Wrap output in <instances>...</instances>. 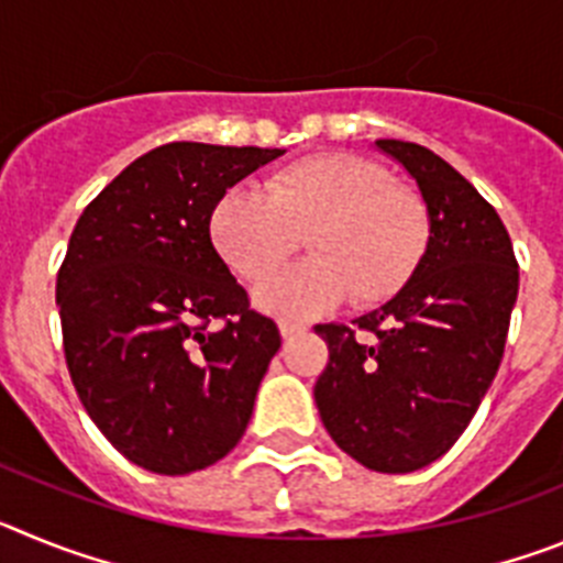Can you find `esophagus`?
Wrapping results in <instances>:
<instances>
[{"label": "esophagus", "mask_w": 563, "mask_h": 563, "mask_svg": "<svg viewBox=\"0 0 563 563\" xmlns=\"http://www.w3.org/2000/svg\"><path fill=\"white\" fill-rule=\"evenodd\" d=\"M305 330H307V327L298 324V321H287V318H282V321H278V332H282V338L301 335Z\"/></svg>", "instance_id": "1"}]
</instances>
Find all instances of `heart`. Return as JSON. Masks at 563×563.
Returning <instances> with one entry per match:
<instances>
[{
	"label": "heart",
	"instance_id": "b5f03b06",
	"mask_svg": "<svg viewBox=\"0 0 563 563\" xmlns=\"http://www.w3.org/2000/svg\"><path fill=\"white\" fill-rule=\"evenodd\" d=\"M211 245L245 282H262L307 245L316 256L258 287L278 316H318L350 296L355 307L395 298L431 245L426 200L361 154H310L271 174L267 194L228 188L208 217Z\"/></svg>",
	"mask_w": 563,
	"mask_h": 563
}]
</instances>
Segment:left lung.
Listing matches in <instances>:
<instances>
[{
	"label": "left lung",
	"mask_w": 563,
	"mask_h": 563,
	"mask_svg": "<svg viewBox=\"0 0 563 563\" xmlns=\"http://www.w3.org/2000/svg\"><path fill=\"white\" fill-rule=\"evenodd\" d=\"M377 146L420 186L431 245L389 305L352 327H316L330 363L312 395L338 449L369 471L409 474L460 440L494 383L519 262L496 208L440 154L406 141Z\"/></svg>",
	"instance_id": "1"
}]
</instances>
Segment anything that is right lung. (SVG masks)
<instances>
[{
	"instance_id": "right-lung-1",
	"label": "right lung",
	"mask_w": 563,
	"mask_h": 563,
	"mask_svg": "<svg viewBox=\"0 0 563 563\" xmlns=\"http://www.w3.org/2000/svg\"><path fill=\"white\" fill-rule=\"evenodd\" d=\"M278 154L157 146L84 208L69 236L56 278L69 377L101 434L152 474L222 460L282 346L208 233L220 194Z\"/></svg>"
}]
</instances>
